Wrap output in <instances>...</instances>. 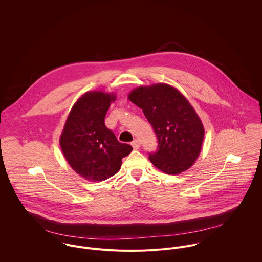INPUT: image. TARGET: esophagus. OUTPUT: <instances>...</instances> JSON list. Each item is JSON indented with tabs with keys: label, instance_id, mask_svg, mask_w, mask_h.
<instances>
[{
	"label": "esophagus",
	"instance_id": "obj_1",
	"mask_svg": "<svg viewBox=\"0 0 262 262\" xmlns=\"http://www.w3.org/2000/svg\"><path fill=\"white\" fill-rule=\"evenodd\" d=\"M131 144H132V146H133L134 149H138V148L140 147V141H139V139H134Z\"/></svg>",
	"mask_w": 262,
	"mask_h": 262
}]
</instances>
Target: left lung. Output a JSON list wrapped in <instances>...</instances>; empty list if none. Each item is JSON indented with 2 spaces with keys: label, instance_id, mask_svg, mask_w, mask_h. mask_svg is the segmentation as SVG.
Segmentation results:
<instances>
[{
  "label": "left lung",
  "instance_id": "left-lung-1",
  "mask_svg": "<svg viewBox=\"0 0 262 262\" xmlns=\"http://www.w3.org/2000/svg\"><path fill=\"white\" fill-rule=\"evenodd\" d=\"M129 99L142 109L156 134L157 150L149 153L153 165L167 174L188 169L201 152L205 131L187 99L165 83L139 86Z\"/></svg>",
  "mask_w": 262,
  "mask_h": 262
}]
</instances>
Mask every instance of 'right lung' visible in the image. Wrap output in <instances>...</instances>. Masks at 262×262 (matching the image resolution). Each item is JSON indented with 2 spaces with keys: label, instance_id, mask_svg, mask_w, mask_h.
<instances>
[{
  "label": "right lung",
  "instance_id": "obj_1",
  "mask_svg": "<svg viewBox=\"0 0 262 262\" xmlns=\"http://www.w3.org/2000/svg\"><path fill=\"white\" fill-rule=\"evenodd\" d=\"M115 96L91 92L77 100L60 136L61 150L76 173L93 182L105 181L121 167L130 144L117 140L105 125V117Z\"/></svg>",
  "mask_w": 262,
  "mask_h": 262
}]
</instances>
